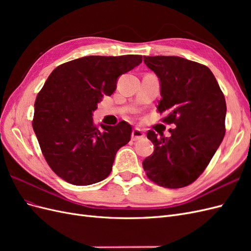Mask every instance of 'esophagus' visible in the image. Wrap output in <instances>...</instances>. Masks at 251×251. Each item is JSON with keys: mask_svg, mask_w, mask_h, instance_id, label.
Wrapping results in <instances>:
<instances>
[{"mask_svg": "<svg viewBox=\"0 0 251 251\" xmlns=\"http://www.w3.org/2000/svg\"><path fill=\"white\" fill-rule=\"evenodd\" d=\"M132 140H139V139H142L144 137V133L140 130V128H134V130L132 131Z\"/></svg>", "mask_w": 251, "mask_h": 251, "instance_id": "1", "label": "esophagus"}]
</instances>
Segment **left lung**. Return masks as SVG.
Segmentation results:
<instances>
[{
  "mask_svg": "<svg viewBox=\"0 0 251 251\" xmlns=\"http://www.w3.org/2000/svg\"><path fill=\"white\" fill-rule=\"evenodd\" d=\"M143 62L160 81L157 110L176 128L171 137L148 132L155 150L142 166L158 185L184 187L206 169L224 138L225 97L206 66L179 56H143Z\"/></svg>",
  "mask_w": 251,
  "mask_h": 251,
  "instance_id": "8db88e82",
  "label": "left lung"
}]
</instances>
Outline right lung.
<instances>
[{
  "instance_id": "1",
  "label": "right lung",
  "mask_w": 251,
  "mask_h": 251,
  "mask_svg": "<svg viewBox=\"0 0 251 251\" xmlns=\"http://www.w3.org/2000/svg\"><path fill=\"white\" fill-rule=\"evenodd\" d=\"M142 62L141 55H90L55 68L37 94L32 126L47 163L74 185L107 178L117 151L131 139L132 126L93 124L103 95H112L121 74Z\"/></svg>"
}]
</instances>
